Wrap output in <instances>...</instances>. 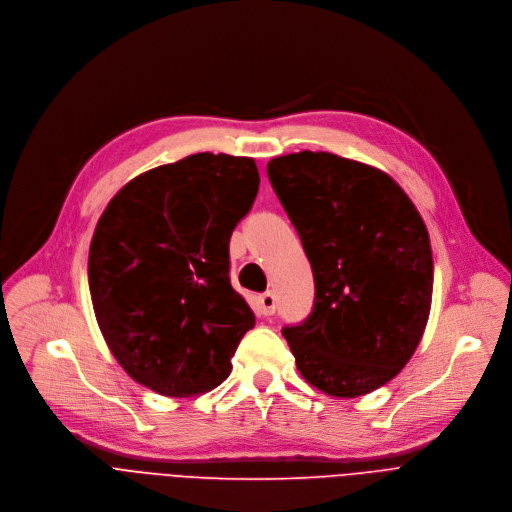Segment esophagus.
I'll return each mask as SVG.
<instances>
[{"mask_svg":"<svg viewBox=\"0 0 512 512\" xmlns=\"http://www.w3.org/2000/svg\"><path fill=\"white\" fill-rule=\"evenodd\" d=\"M258 313L264 317H270L276 313V296L272 292H264L258 298Z\"/></svg>","mask_w":512,"mask_h":512,"instance_id":"esophagus-1","label":"esophagus"}]
</instances>
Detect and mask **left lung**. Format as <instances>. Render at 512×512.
I'll use <instances>...</instances> for the list:
<instances>
[{"instance_id":"1","label":"left lung","mask_w":512,"mask_h":512,"mask_svg":"<svg viewBox=\"0 0 512 512\" xmlns=\"http://www.w3.org/2000/svg\"><path fill=\"white\" fill-rule=\"evenodd\" d=\"M266 171L315 276L311 315L282 329L296 367L327 395H365L422 341L434 286L426 224L405 191L365 163L300 151Z\"/></svg>"}]
</instances>
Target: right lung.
<instances>
[{"label": "right lung", "mask_w": 512, "mask_h": 512, "mask_svg": "<svg viewBox=\"0 0 512 512\" xmlns=\"http://www.w3.org/2000/svg\"><path fill=\"white\" fill-rule=\"evenodd\" d=\"M260 185L254 159L195 153L129 181L88 254L94 315L141 385L187 397L232 371L256 317L230 284V236Z\"/></svg>", "instance_id": "obj_1"}]
</instances>
